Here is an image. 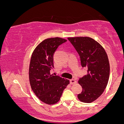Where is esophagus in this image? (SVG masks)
I'll use <instances>...</instances> for the list:
<instances>
[{
	"mask_svg": "<svg viewBox=\"0 0 124 124\" xmlns=\"http://www.w3.org/2000/svg\"><path fill=\"white\" fill-rule=\"evenodd\" d=\"M76 80H75V79H71L70 80V83L71 85H73V84H75L76 83Z\"/></svg>",
	"mask_w": 124,
	"mask_h": 124,
	"instance_id": "34e87169",
	"label": "esophagus"
}]
</instances>
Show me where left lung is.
I'll return each mask as SVG.
<instances>
[{
	"label": "left lung",
	"instance_id": "8db88e82",
	"mask_svg": "<svg viewBox=\"0 0 124 124\" xmlns=\"http://www.w3.org/2000/svg\"><path fill=\"white\" fill-rule=\"evenodd\" d=\"M68 39L79 54L82 66L87 69V73L78 81L83 90L78 97L83 103H92L102 94L108 82L107 55L103 46L92 38L80 37Z\"/></svg>",
	"mask_w": 124,
	"mask_h": 124
}]
</instances>
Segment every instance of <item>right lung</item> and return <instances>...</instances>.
Returning <instances> with one entry per match:
<instances>
[{
  "mask_svg": "<svg viewBox=\"0 0 124 124\" xmlns=\"http://www.w3.org/2000/svg\"><path fill=\"white\" fill-rule=\"evenodd\" d=\"M66 39L55 37L45 39L35 48L31 58L29 80L31 89L41 101L47 104L58 103L63 90L69 84L68 79L51 75L54 68V54Z\"/></svg>",
  "mask_w": 124,
  "mask_h": 124,
  "instance_id": "obj_1",
  "label": "right lung"
}]
</instances>
